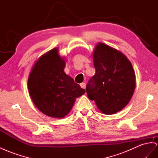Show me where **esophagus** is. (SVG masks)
I'll list each match as a JSON object with an SVG mask.
<instances>
[{"mask_svg":"<svg viewBox=\"0 0 158 158\" xmlns=\"http://www.w3.org/2000/svg\"><path fill=\"white\" fill-rule=\"evenodd\" d=\"M80 86H81V87L83 88V89H85L86 84H85V83H81L80 84Z\"/></svg>","mask_w":158,"mask_h":158,"instance_id":"esophagus-1","label":"esophagus"}]
</instances>
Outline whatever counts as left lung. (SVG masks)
<instances>
[{
    "mask_svg": "<svg viewBox=\"0 0 158 158\" xmlns=\"http://www.w3.org/2000/svg\"><path fill=\"white\" fill-rule=\"evenodd\" d=\"M95 74L86 92L105 114H114L127 106L133 94L135 77L132 64L123 53L103 43L94 52Z\"/></svg>",
    "mask_w": 158,
    "mask_h": 158,
    "instance_id": "1",
    "label": "left lung"
}]
</instances>
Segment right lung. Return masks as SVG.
Here are the masks:
<instances>
[{"instance_id":"right-lung-1","label":"right lung","mask_w":158,"mask_h":158,"mask_svg":"<svg viewBox=\"0 0 158 158\" xmlns=\"http://www.w3.org/2000/svg\"><path fill=\"white\" fill-rule=\"evenodd\" d=\"M65 62L53 48L43 55L28 79L31 98L39 110L49 117L62 118L73 107L75 99L85 90L64 72Z\"/></svg>"}]
</instances>
